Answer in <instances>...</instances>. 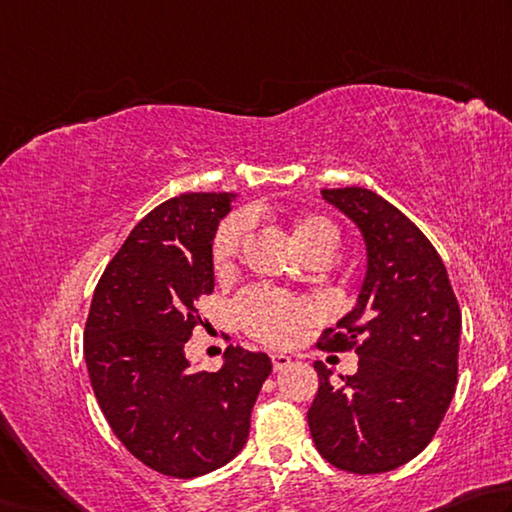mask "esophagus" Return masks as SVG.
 Wrapping results in <instances>:
<instances>
[{
  "instance_id": "obj_1",
  "label": "esophagus",
  "mask_w": 512,
  "mask_h": 512,
  "mask_svg": "<svg viewBox=\"0 0 512 512\" xmlns=\"http://www.w3.org/2000/svg\"><path fill=\"white\" fill-rule=\"evenodd\" d=\"M272 364H274V371H283L292 364V357L285 353H272Z\"/></svg>"
}]
</instances>
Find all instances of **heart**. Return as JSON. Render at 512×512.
<instances>
[{
  "label": "heart",
  "mask_w": 512,
  "mask_h": 512,
  "mask_svg": "<svg viewBox=\"0 0 512 512\" xmlns=\"http://www.w3.org/2000/svg\"><path fill=\"white\" fill-rule=\"evenodd\" d=\"M247 224L242 218H229L220 224L213 238V265L215 272L229 270L233 258L238 256L242 238H245ZM337 229L335 224L321 218V215H306L294 222L292 227V242L303 256L310 251H328L333 254L337 245ZM236 317L240 326L247 330L249 335L267 344H285L297 335L299 326L306 324L315 317V306L308 301H299L292 297H285L281 292H274L270 288H254L247 290L236 301Z\"/></svg>",
  "instance_id": "heart-1"
}]
</instances>
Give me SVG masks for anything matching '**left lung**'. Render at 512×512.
<instances>
[{
    "label": "left lung",
    "instance_id": "obj_1",
    "mask_svg": "<svg viewBox=\"0 0 512 512\" xmlns=\"http://www.w3.org/2000/svg\"><path fill=\"white\" fill-rule=\"evenodd\" d=\"M321 197L355 222L366 274L355 308L328 328V351L355 348V375L330 382L315 362L319 391L308 425L319 454L355 474L396 470L432 441L454 398L461 310L450 276L414 222L369 188H324Z\"/></svg>",
    "mask_w": 512,
    "mask_h": 512
}]
</instances>
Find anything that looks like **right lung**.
Here are the masks:
<instances>
[{
	"label": "right lung",
	"mask_w": 512,
	"mask_h": 512,
	"mask_svg": "<svg viewBox=\"0 0 512 512\" xmlns=\"http://www.w3.org/2000/svg\"><path fill=\"white\" fill-rule=\"evenodd\" d=\"M233 193H184L152 209L98 281L85 362L116 438L166 477H202L249 436L272 360L240 346L220 371H197L184 344L202 324L193 303L213 292V238Z\"/></svg>",
	"instance_id": "add662e5"
}]
</instances>
